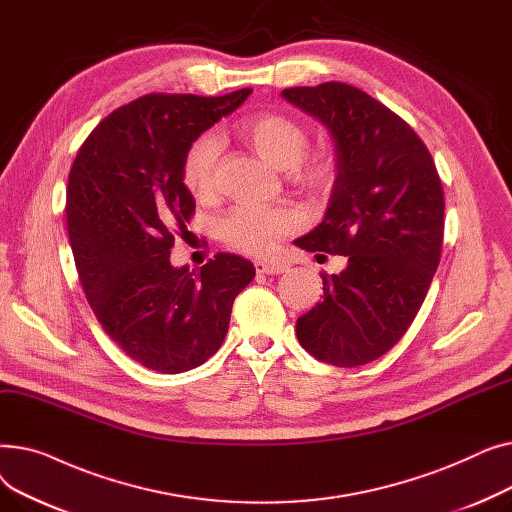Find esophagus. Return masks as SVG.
I'll list each match as a JSON object with an SVG mask.
<instances>
[{
  "mask_svg": "<svg viewBox=\"0 0 512 512\" xmlns=\"http://www.w3.org/2000/svg\"><path fill=\"white\" fill-rule=\"evenodd\" d=\"M255 270H257V274L278 276V274H284L288 270V265L280 263V261H255Z\"/></svg>",
  "mask_w": 512,
  "mask_h": 512,
  "instance_id": "34e87169",
  "label": "esophagus"
}]
</instances>
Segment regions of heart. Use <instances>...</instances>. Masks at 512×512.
<instances>
[{
    "label": "heart",
    "mask_w": 512,
    "mask_h": 512,
    "mask_svg": "<svg viewBox=\"0 0 512 512\" xmlns=\"http://www.w3.org/2000/svg\"><path fill=\"white\" fill-rule=\"evenodd\" d=\"M238 137L270 164L284 168L286 180L311 195L328 193L336 178V153L330 147L307 149L309 130L297 118L280 112H259L242 118ZM220 143L209 132L186 147L182 157V182L193 197L207 201L218 188ZM303 226V213L288 205L240 203L222 215L218 234L232 251L261 257L278 242Z\"/></svg>",
    "instance_id": "1"
}]
</instances>
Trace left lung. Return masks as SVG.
<instances>
[{
  "instance_id": "left-lung-1",
  "label": "left lung",
  "mask_w": 512,
  "mask_h": 512,
  "mask_svg": "<svg viewBox=\"0 0 512 512\" xmlns=\"http://www.w3.org/2000/svg\"><path fill=\"white\" fill-rule=\"evenodd\" d=\"M282 95L326 124L338 164L324 222L297 245L348 261L321 274L324 299L297 319V336L319 361L365 365L409 330L438 270L442 180L417 132L361 89L332 80Z\"/></svg>"
}]
</instances>
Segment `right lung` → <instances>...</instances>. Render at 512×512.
<instances>
[{
  "mask_svg": "<svg viewBox=\"0 0 512 512\" xmlns=\"http://www.w3.org/2000/svg\"><path fill=\"white\" fill-rule=\"evenodd\" d=\"M251 91L143 95L103 118L70 168L66 222L78 280L105 334L147 369L180 373L218 353L234 299L255 278L253 263L232 253L199 274L170 263L174 236L195 213L182 182L186 147Z\"/></svg>",
  "mask_w": 512,
  "mask_h": 512,
  "instance_id": "right-lung-1",
  "label": "right lung"
}]
</instances>
